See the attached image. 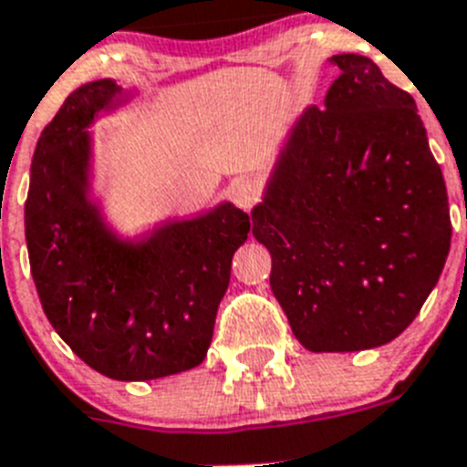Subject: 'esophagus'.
<instances>
[{"label": "esophagus", "instance_id": "1", "mask_svg": "<svg viewBox=\"0 0 467 467\" xmlns=\"http://www.w3.org/2000/svg\"><path fill=\"white\" fill-rule=\"evenodd\" d=\"M231 196H234L238 208L250 210L254 203H257L259 196H262V187H259V182L257 180H253V177H243V180H238V182L234 184Z\"/></svg>", "mask_w": 467, "mask_h": 467}]
</instances>
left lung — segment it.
<instances>
[{
  "instance_id": "left-lung-1",
  "label": "left lung",
  "mask_w": 467,
  "mask_h": 467,
  "mask_svg": "<svg viewBox=\"0 0 467 467\" xmlns=\"http://www.w3.org/2000/svg\"><path fill=\"white\" fill-rule=\"evenodd\" d=\"M325 109L292 126L253 208L271 290L299 344L350 353L393 341L419 316L451 245L444 177L407 90L356 53Z\"/></svg>"
}]
</instances>
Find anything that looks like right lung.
<instances>
[{"instance_id":"add662e5","label":"right lung","mask_w":467,"mask_h":467,"mask_svg":"<svg viewBox=\"0 0 467 467\" xmlns=\"http://www.w3.org/2000/svg\"><path fill=\"white\" fill-rule=\"evenodd\" d=\"M126 100L117 81H90L41 130L25 238L36 295L60 339L95 372L150 381L203 362L250 217L220 203L135 241L119 238L88 196V126Z\"/></svg>"}]
</instances>
